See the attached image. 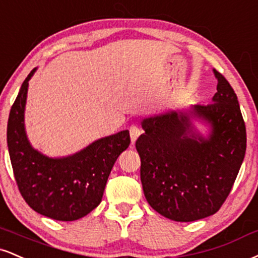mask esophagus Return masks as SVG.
I'll use <instances>...</instances> for the list:
<instances>
[{
  "instance_id": "1",
  "label": "esophagus",
  "mask_w": 258,
  "mask_h": 258,
  "mask_svg": "<svg viewBox=\"0 0 258 258\" xmlns=\"http://www.w3.org/2000/svg\"><path fill=\"white\" fill-rule=\"evenodd\" d=\"M141 128L137 125H132L131 127H130V136H131V142L132 144H135L136 141H137V138L141 136Z\"/></svg>"
}]
</instances>
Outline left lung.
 <instances>
[{"label": "left lung", "instance_id": "obj_1", "mask_svg": "<svg viewBox=\"0 0 258 258\" xmlns=\"http://www.w3.org/2000/svg\"><path fill=\"white\" fill-rule=\"evenodd\" d=\"M214 74L218 92L213 102L144 119L145 133L136 142L144 196L173 221H196L218 212L245 156L246 130L237 95L221 73ZM194 117L210 123L209 138L194 131Z\"/></svg>", "mask_w": 258, "mask_h": 258}]
</instances>
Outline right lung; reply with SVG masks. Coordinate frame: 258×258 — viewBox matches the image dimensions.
Listing matches in <instances>:
<instances>
[{
    "instance_id": "obj_1",
    "label": "right lung",
    "mask_w": 258,
    "mask_h": 258,
    "mask_svg": "<svg viewBox=\"0 0 258 258\" xmlns=\"http://www.w3.org/2000/svg\"><path fill=\"white\" fill-rule=\"evenodd\" d=\"M30 72L12 105L7 143L21 196L40 215L74 221L101 203L105 184L119 155L128 148L130 132L98 139L72 156L50 159L31 147L24 123Z\"/></svg>"
}]
</instances>
